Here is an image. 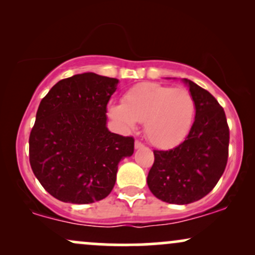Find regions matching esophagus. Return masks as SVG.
<instances>
[{
    "label": "esophagus",
    "mask_w": 255,
    "mask_h": 255,
    "mask_svg": "<svg viewBox=\"0 0 255 255\" xmlns=\"http://www.w3.org/2000/svg\"><path fill=\"white\" fill-rule=\"evenodd\" d=\"M134 146H135V148L137 150V148L144 147V144H142V142H140L139 140H135V144H134Z\"/></svg>",
    "instance_id": "34e87169"
}]
</instances>
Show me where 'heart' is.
I'll return each instance as SVG.
<instances>
[{"label": "heart", "instance_id": "b5f03b06", "mask_svg": "<svg viewBox=\"0 0 255 255\" xmlns=\"http://www.w3.org/2000/svg\"><path fill=\"white\" fill-rule=\"evenodd\" d=\"M110 116L126 129L145 124V134L151 144L168 148L180 144L191 130L195 101L182 87L157 83H141L125 93L122 104H114Z\"/></svg>", "mask_w": 255, "mask_h": 255}]
</instances>
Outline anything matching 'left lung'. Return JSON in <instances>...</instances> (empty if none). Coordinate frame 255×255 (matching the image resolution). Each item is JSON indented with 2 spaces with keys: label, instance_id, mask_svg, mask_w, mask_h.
<instances>
[{
  "label": "left lung",
  "instance_id": "left-lung-1",
  "mask_svg": "<svg viewBox=\"0 0 255 255\" xmlns=\"http://www.w3.org/2000/svg\"><path fill=\"white\" fill-rule=\"evenodd\" d=\"M195 101V120L183 142L168 151L154 150L147 175L154 197L169 204L200 200L215 188L229 154V126L225 113L209 91L183 79Z\"/></svg>",
  "mask_w": 255,
  "mask_h": 255
}]
</instances>
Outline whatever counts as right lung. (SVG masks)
Returning <instances> with one entry per match:
<instances>
[{"label": "right lung", "instance_id": "1", "mask_svg": "<svg viewBox=\"0 0 255 255\" xmlns=\"http://www.w3.org/2000/svg\"><path fill=\"white\" fill-rule=\"evenodd\" d=\"M119 80L96 73L62 79L38 107L30 164L49 194L72 204L107 198L120 160L134 152V137L107 128V105Z\"/></svg>", "mask_w": 255, "mask_h": 255}]
</instances>
